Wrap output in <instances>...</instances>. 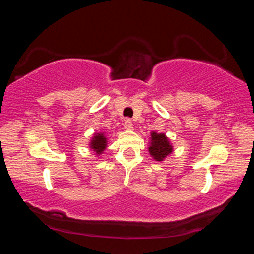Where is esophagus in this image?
Masks as SVG:
<instances>
[{
  "label": "esophagus",
  "instance_id": "34e87169",
  "mask_svg": "<svg viewBox=\"0 0 254 254\" xmlns=\"http://www.w3.org/2000/svg\"><path fill=\"white\" fill-rule=\"evenodd\" d=\"M124 128H126V130H132L133 128V123L130 119H127L126 121H124Z\"/></svg>",
  "mask_w": 254,
  "mask_h": 254
}]
</instances>
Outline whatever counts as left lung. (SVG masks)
Here are the masks:
<instances>
[{
  "instance_id": "left-lung-1",
  "label": "left lung",
  "mask_w": 254,
  "mask_h": 254,
  "mask_svg": "<svg viewBox=\"0 0 254 254\" xmlns=\"http://www.w3.org/2000/svg\"><path fill=\"white\" fill-rule=\"evenodd\" d=\"M171 151V144L163 133H151V145L149 147V152L157 161H162Z\"/></svg>"
}]
</instances>
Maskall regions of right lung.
Masks as SVG:
<instances>
[{
    "instance_id": "1",
    "label": "right lung",
    "mask_w": 254,
    "mask_h": 254,
    "mask_svg": "<svg viewBox=\"0 0 254 254\" xmlns=\"http://www.w3.org/2000/svg\"><path fill=\"white\" fill-rule=\"evenodd\" d=\"M91 147L97 154L102 153L106 148V137L102 133L101 134H95L91 142Z\"/></svg>"
}]
</instances>
